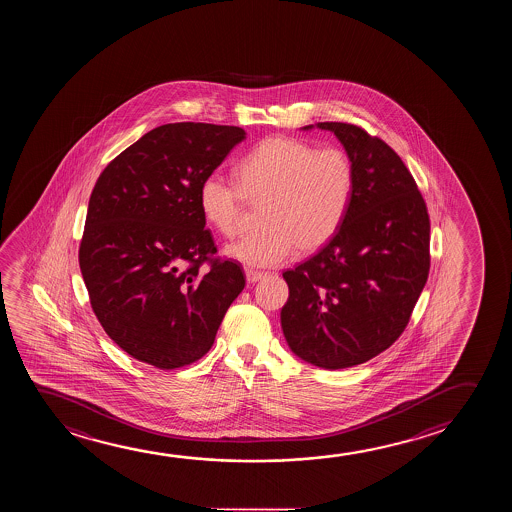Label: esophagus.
Listing matches in <instances>:
<instances>
[{
  "mask_svg": "<svg viewBox=\"0 0 512 512\" xmlns=\"http://www.w3.org/2000/svg\"><path fill=\"white\" fill-rule=\"evenodd\" d=\"M266 276V273H262V271H255V269H246V280L248 283H257L259 280H262Z\"/></svg>",
  "mask_w": 512,
  "mask_h": 512,
  "instance_id": "34e87169",
  "label": "esophagus"
}]
</instances>
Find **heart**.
I'll list each match as a JSON object with an SVG mask.
<instances>
[{
  "label": "heart",
  "instance_id": "1",
  "mask_svg": "<svg viewBox=\"0 0 512 512\" xmlns=\"http://www.w3.org/2000/svg\"><path fill=\"white\" fill-rule=\"evenodd\" d=\"M354 190L356 169L347 151L276 135L239 160L237 181L216 172L202 179L199 206L211 227L234 237L246 200L262 202L264 225L227 253L246 266L273 267L289 259L294 248L313 253L326 246L349 213Z\"/></svg>",
  "mask_w": 512,
  "mask_h": 512
}]
</instances>
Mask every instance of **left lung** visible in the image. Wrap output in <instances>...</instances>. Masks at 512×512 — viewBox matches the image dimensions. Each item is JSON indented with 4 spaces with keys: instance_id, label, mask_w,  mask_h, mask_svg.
I'll list each match as a JSON object with an SVG mask.
<instances>
[{
    "instance_id": "1",
    "label": "left lung",
    "mask_w": 512,
    "mask_h": 512,
    "mask_svg": "<svg viewBox=\"0 0 512 512\" xmlns=\"http://www.w3.org/2000/svg\"><path fill=\"white\" fill-rule=\"evenodd\" d=\"M319 128L347 149L356 190L333 239L283 273L289 299L282 327L296 356L341 370L389 349L408 326L430 275V215L414 176L386 142L350 123Z\"/></svg>"
}]
</instances>
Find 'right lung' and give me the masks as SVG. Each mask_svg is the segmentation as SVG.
Returning a JSON list of instances; mask_svg holds the SVG:
<instances>
[{"label":"right lung","instance_id":"right-lung-1","mask_svg":"<svg viewBox=\"0 0 512 512\" xmlns=\"http://www.w3.org/2000/svg\"><path fill=\"white\" fill-rule=\"evenodd\" d=\"M239 126L169 123L105 167L89 197L79 266L89 304L116 345L160 370L199 361L245 289L199 206L202 179L237 142Z\"/></svg>","mask_w":512,"mask_h":512}]
</instances>
